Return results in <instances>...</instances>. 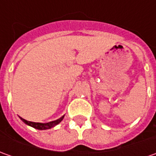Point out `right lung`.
Instances as JSON below:
<instances>
[{
    "mask_svg": "<svg viewBox=\"0 0 156 156\" xmlns=\"http://www.w3.org/2000/svg\"><path fill=\"white\" fill-rule=\"evenodd\" d=\"M64 118V115L62 116L60 119H58L56 121H53V122H47V123H41V122H28L27 120L23 119L21 117V120L24 123H26L27 125L30 126V127H33L34 129H40V130H45V129H49L51 128H54L55 126H56L57 124L61 122Z\"/></svg>",
    "mask_w": 156,
    "mask_h": 156,
    "instance_id": "1",
    "label": "right lung"
}]
</instances>
